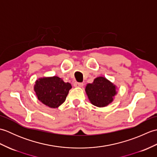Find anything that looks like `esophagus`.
<instances>
[{"label":"esophagus","mask_w":157,"mask_h":157,"mask_svg":"<svg viewBox=\"0 0 157 157\" xmlns=\"http://www.w3.org/2000/svg\"><path fill=\"white\" fill-rule=\"evenodd\" d=\"M73 86H75V87H82L83 86H84V84L83 83H79V82H74V84H73Z\"/></svg>","instance_id":"esophagus-1"}]
</instances>
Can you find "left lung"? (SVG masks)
<instances>
[{"label":"left lung","mask_w":157,"mask_h":157,"mask_svg":"<svg viewBox=\"0 0 157 157\" xmlns=\"http://www.w3.org/2000/svg\"><path fill=\"white\" fill-rule=\"evenodd\" d=\"M85 90L90 102L98 107L109 105L117 94L115 85L104 77L95 78L93 83L87 84Z\"/></svg>","instance_id":"obj_1"}]
</instances>
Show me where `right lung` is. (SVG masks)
I'll return each mask as SVG.
<instances>
[{"mask_svg":"<svg viewBox=\"0 0 157 157\" xmlns=\"http://www.w3.org/2000/svg\"><path fill=\"white\" fill-rule=\"evenodd\" d=\"M71 85L57 76L39 78L34 85L38 99L51 108H57L65 101Z\"/></svg>","mask_w":157,"mask_h":157,"instance_id":"obj_1","label":"right lung"}]
</instances>
